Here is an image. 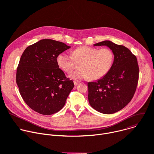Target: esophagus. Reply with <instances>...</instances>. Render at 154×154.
<instances>
[{"mask_svg":"<svg viewBox=\"0 0 154 154\" xmlns=\"http://www.w3.org/2000/svg\"><path fill=\"white\" fill-rule=\"evenodd\" d=\"M79 83H80V82H79V81H77V80H74V85H75V86L77 85Z\"/></svg>","mask_w":154,"mask_h":154,"instance_id":"34e87169","label":"esophagus"}]
</instances>
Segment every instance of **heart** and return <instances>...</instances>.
<instances>
[{
    "label": "heart",
    "mask_w": 154,
    "mask_h": 154,
    "mask_svg": "<svg viewBox=\"0 0 154 154\" xmlns=\"http://www.w3.org/2000/svg\"><path fill=\"white\" fill-rule=\"evenodd\" d=\"M114 60V54L110 48L101 49L89 46H82L72 52V56L60 54L57 58L59 67L66 73H70L75 68L76 62H80V69L70 74L69 77L74 80L90 78L99 80L110 71Z\"/></svg>",
    "instance_id": "heart-1"
}]
</instances>
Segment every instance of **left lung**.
Returning a JSON list of instances; mask_svg holds the SVG:
<instances>
[{
  "label": "left lung",
  "instance_id": "left-lung-1",
  "mask_svg": "<svg viewBox=\"0 0 154 154\" xmlns=\"http://www.w3.org/2000/svg\"><path fill=\"white\" fill-rule=\"evenodd\" d=\"M94 45L108 47L114 53V60L104 77L88 83L89 103L101 113L114 114L127 106L135 93L139 79L137 58L128 48L109 40Z\"/></svg>",
  "mask_w": 154,
  "mask_h": 154
}]
</instances>
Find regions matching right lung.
I'll return each mask as SVG.
<instances>
[{"mask_svg": "<svg viewBox=\"0 0 154 154\" xmlns=\"http://www.w3.org/2000/svg\"><path fill=\"white\" fill-rule=\"evenodd\" d=\"M71 48L51 39H42L23 53L16 82L26 104L42 115L58 112L64 106L74 87L57 61L58 56Z\"/></svg>", "mask_w": 154, "mask_h": 154, "instance_id": "obj_1", "label": "right lung"}]
</instances>
